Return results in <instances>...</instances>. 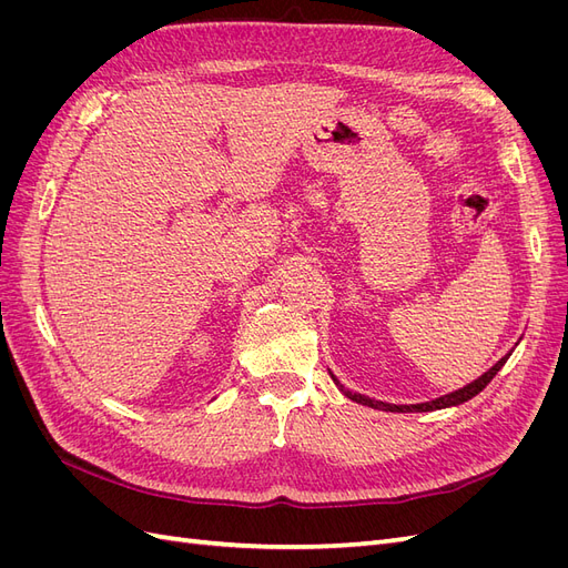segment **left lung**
Returning <instances> with one entry per match:
<instances>
[{
  "label": "left lung",
  "instance_id": "8db88e82",
  "mask_svg": "<svg viewBox=\"0 0 568 568\" xmlns=\"http://www.w3.org/2000/svg\"><path fill=\"white\" fill-rule=\"evenodd\" d=\"M507 357H509V353H507L503 359H497V363H495V365H493L484 376H478V379H476V382H471L469 386H464V388H459V390H455V393L443 395V398H436V400H432V403H422V405H388V403H379V400H372V398H367V395H359V393L346 390V388H343V386L338 384V379H336L334 374H332V379H334V384H336L343 393L348 395L351 400H355V403H359V405L376 407V409H388V412H432V409H440V407H450V405L467 403L469 398H474V395L484 390V388L493 382V376L503 369V365L507 363Z\"/></svg>",
  "mask_w": 568,
  "mask_h": 568
}]
</instances>
